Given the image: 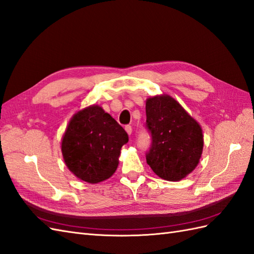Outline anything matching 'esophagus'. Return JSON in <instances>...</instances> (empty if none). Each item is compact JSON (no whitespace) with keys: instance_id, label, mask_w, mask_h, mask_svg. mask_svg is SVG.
Segmentation results:
<instances>
[{"instance_id":"34e87169","label":"esophagus","mask_w":254,"mask_h":254,"mask_svg":"<svg viewBox=\"0 0 254 254\" xmlns=\"http://www.w3.org/2000/svg\"><path fill=\"white\" fill-rule=\"evenodd\" d=\"M125 130H126V132H127L129 135H130L131 132H132V128H131L130 125H127V126H125Z\"/></svg>"}]
</instances>
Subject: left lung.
<instances>
[{
	"label": "left lung",
	"instance_id": "obj_1",
	"mask_svg": "<svg viewBox=\"0 0 254 254\" xmlns=\"http://www.w3.org/2000/svg\"><path fill=\"white\" fill-rule=\"evenodd\" d=\"M145 113V128L151 137L146 163L159 178L181 180L195 169L201 156L199 124L169 96L148 98Z\"/></svg>",
	"mask_w": 254,
	"mask_h": 254
}]
</instances>
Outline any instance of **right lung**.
Wrapping results in <instances>:
<instances>
[{
  "label": "right lung",
  "mask_w": 254,
  "mask_h": 254,
  "mask_svg": "<svg viewBox=\"0 0 254 254\" xmlns=\"http://www.w3.org/2000/svg\"><path fill=\"white\" fill-rule=\"evenodd\" d=\"M128 134L102 108L79 111L69 123L61 144L65 165L80 180L98 183L112 176Z\"/></svg>",
  "instance_id": "obj_1"
}]
</instances>
